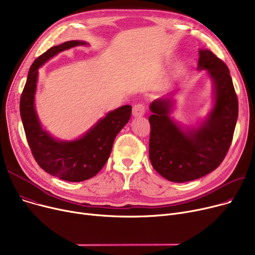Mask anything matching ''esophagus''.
<instances>
[{
	"label": "esophagus",
	"instance_id": "obj_1",
	"mask_svg": "<svg viewBox=\"0 0 255 255\" xmlns=\"http://www.w3.org/2000/svg\"><path fill=\"white\" fill-rule=\"evenodd\" d=\"M145 113V107L142 103H137L134 106H133V111L132 114L134 117H141Z\"/></svg>",
	"mask_w": 255,
	"mask_h": 255
}]
</instances>
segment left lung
Here are the masks:
<instances>
[{
	"instance_id": "left-lung-1",
	"label": "left lung",
	"mask_w": 255,
	"mask_h": 255,
	"mask_svg": "<svg viewBox=\"0 0 255 255\" xmlns=\"http://www.w3.org/2000/svg\"><path fill=\"white\" fill-rule=\"evenodd\" d=\"M198 55L197 69L207 70L213 84V106L202 122L194 127L173 121L175 93L150 105L151 163L159 175L176 183L199 179L220 165L238 120V98L227 66L209 49H199Z\"/></svg>"
}]
</instances>
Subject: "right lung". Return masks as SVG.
Returning a JSON list of instances; mask_svg holds the SVG:
<instances>
[{
    "instance_id": "add662e5",
    "label": "right lung",
    "mask_w": 255,
    "mask_h": 255,
    "mask_svg": "<svg viewBox=\"0 0 255 255\" xmlns=\"http://www.w3.org/2000/svg\"><path fill=\"white\" fill-rule=\"evenodd\" d=\"M86 41L71 40L52 46L32 64L20 97V117L26 140L39 164L49 175L68 182H82L96 176L109 159L118 133L130 120L132 107L123 105L107 113L84 135L73 140L53 137L42 128L35 109L38 70L58 53Z\"/></svg>"
}]
</instances>
